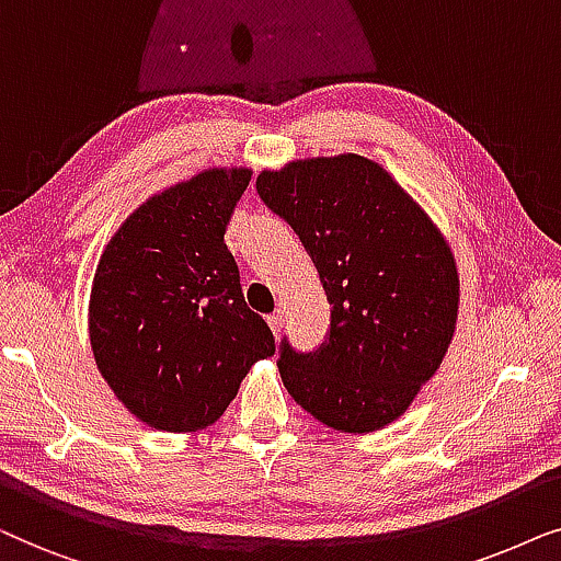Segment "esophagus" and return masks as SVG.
<instances>
[{"instance_id": "1", "label": "esophagus", "mask_w": 561, "mask_h": 561, "mask_svg": "<svg viewBox=\"0 0 561 561\" xmlns=\"http://www.w3.org/2000/svg\"><path fill=\"white\" fill-rule=\"evenodd\" d=\"M266 323H268V328H272L274 333H279V331H282V325H285V312H282V310L272 312V316L266 318Z\"/></svg>"}]
</instances>
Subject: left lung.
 Instances as JSON below:
<instances>
[{"label": "left lung", "mask_w": 561, "mask_h": 561, "mask_svg": "<svg viewBox=\"0 0 561 561\" xmlns=\"http://www.w3.org/2000/svg\"><path fill=\"white\" fill-rule=\"evenodd\" d=\"M256 192L302 241L331 305L318 348L297 351L282 339L276 367L287 392L335 431L392 423L451 343L459 287L449 245L364 156L264 171Z\"/></svg>", "instance_id": "1"}]
</instances>
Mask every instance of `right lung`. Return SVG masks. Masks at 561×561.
I'll list each match as a JSON object with an SVG mask.
<instances>
[{"label":"right lung","mask_w":561,"mask_h":561,"mask_svg":"<svg viewBox=\"0 0 561 561\" xmlns=\"http://www.w3.org/2000/svg\"><path fill=\"white\" fill-rule=\"evenodd\" d=\"M249 169L205 171L138 207L104 249L89 300L96 367L133 415L161 431L218 421L274 354L226 245Z\"/></svg>","instance_id":"right-lung-1"}]
</instances>
